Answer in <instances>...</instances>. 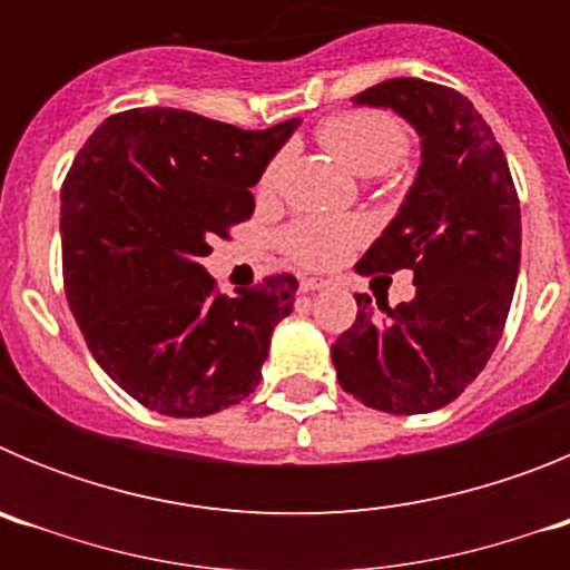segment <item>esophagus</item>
I'll return each instance as SVG.
<instances>
[{"mask_svg":"<svg viewBox=\"0 0 570 570\" xmlns=\"http://www.w3.org/2000/svg\"><path fill=\"white\" fill-rule=\"evenodd\" d=\"M325 285H328L325 279H314V276H311V279L299 282V291H302V294H311V291H322Z\"/></svg>","mask_w":570,"mask_h":570,"instance_id":"1","label":"esophagus"}]
</instances>
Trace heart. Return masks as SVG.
Masks as SVG:
<instances>
[{
	"label": "heart",
	"mask_w": 570,
	"mask_h": 570,
	"mask_svg": "<svg viewBox=\"0 0 570 570\" xmlns=\"http://www.w3.org/2000/svg\"><path fill=\"white\" fill-rule=\"evenodd\" d=\"M320 142L360 176H376L394 168L407 150L405 128L394 116L376 114V110H347L336 114L320 125L316 130ZM285 156H276L265 168L259 179V190H274L279 185ZM362 225L356 219H331V216H314L302 219L285 236L291 254L308 265V268H328L340 262L347 250L362 239Z\"/></svg>",
	"instance_id": "heart-1"
}]
</instances>
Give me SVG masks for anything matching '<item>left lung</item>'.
<instances>
[{
  "label": "left lung",
  "instance_id": "obj_1",
  "mask_svg": "<svg viewBox=\"0 0 570 570\" xmlns=\"http://www.w3.org/2000/svg\"><path fill=\"white\" fill-rule=\"evenodd\" d=\"M420 136V168L356 271H414L416 294L387 308L356 296V322L331 345L336 380L385 414H428L471 385L505 328L520 276L522 223L508 159L462 94L387 79L354 97Z\"/></svg>",
  "mask_w": 570,
  "mask_h": 570
}]
</instances>
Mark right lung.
Here are the masks:
<instances>
[{
  "instance_id": "right-lung-1",
  "label": "right lung",
  "mask_w": 570,
  "mask_h": 570,
  "mask_svg": "<svg viewBox=\"0 0 570 570\" xmlns=\"http://www.w3.org/2000/svg\"><path fill=\"white\" fill-rule=\"evenodd\" d=\"M299 128L239 130L190 110L105 119L62 185V271L90 354L125 394L165 416H210L262 380L294 276L214 294L210 236L254 214L250 188Z\"/></svg>"
}]
</instances>
